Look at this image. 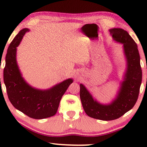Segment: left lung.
<instances>
[{"mask_svg":"<svg viewBox=\"0 0 147 147\" xmlns=\"http://www.w3.org/2000/svg\"><path fill=\"white\" fill-rule=\"evenodd\" d=\"M114 40L123 44L127 70L115 100L108 105L94 100L85 86L80 84V97L86 113L90 117L111 121L121 117L133 108L138 100L142 81V70L138 45L127 32L122 28L109 30Z\"/></svg>","mask_w":147,"mask_h":147,"instance_id":"left-lung-1","label":"left lung"}]
</instances>
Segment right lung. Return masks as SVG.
I'll return each instance as SVG.
<instances>
[{"mask_svg": "<svg viewBox=\"0 0 147 147\" xmlns=\"http://www.w3.org/2000/svg\"><path fill=\"white\" fill-rule=\"evenodd\" d=\"M28 31V28L21 30L9 45L4 69V82L12 105L30 117L41 119L55 115L62 96L73 80H65L43 91L32 88L24 80L17 64L16 48Z\"/></svg>", "mask_w": 147, "mask_h": 147, "instance_id": "right-lung-1", "label": "right lung"}]
</instances>
